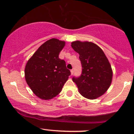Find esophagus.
Here are the masks:
<instances>
[{"instance_id":"esophagus-1","label":"esophagus","mask_w":134,"mask_h":134,"mask_svg":"<svg viewBox=\"0 0 134 134\" xmlns=\"http://www.w3.org/2000/svg\"><path fill=\"white\" fill-rule=\"evenodd\" d=\"M70 72H71V75H72L74 73V70L72 69V70H70Z\"/></svg>"}]
</instances>
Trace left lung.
Listing matches in <instances>:
<instances>
[{
    "label": "left lung",
    "instance_id": "left-lung-1",
    "mask_svg": "<svg viewBox=\"0 0 134 134\" xmlns=\"http://www.w3.org/2000/svg\"><path fill=\"white\" fill-rule=\"evenodd\" d=\"M72 48L79 54L82 73L73 77L80 94L94 99L106 93L111 83L113 72L105 54L96 44L89 41H73Z\"/></svg>",
    "mask_w": 134,
    "mask_h": 134
}]
</instances>
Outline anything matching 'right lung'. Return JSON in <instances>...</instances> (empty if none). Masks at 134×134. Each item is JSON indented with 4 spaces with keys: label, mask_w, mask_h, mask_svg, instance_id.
Masks as SVG:
<instances>
[{
    "label": "right lung",
    "mask_w": 134,
    "mask_h": 134,
    "mask_svg": "<svg viewBox=\"0 0 134 134\" xmlns=\"http://www.w3.org/2000/svg\"><path fill=\"white\" fill-rule=\"evenodd\" d=\"M65 41L52 38L38 48L27 61L24 74L27 84L36 96L50 99L61 92L70 71L58 57Z\"/></svg>",
    "instance_id": "obj_1"
}]
</instances>
